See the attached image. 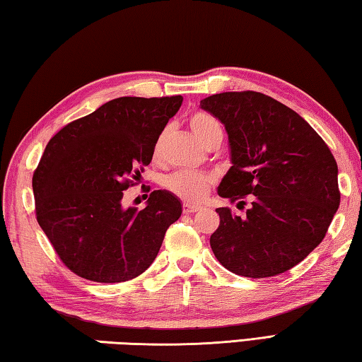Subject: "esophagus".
I'll use <instances>...</instances> for the list:
<instances>
[{
    "mask_svg": "<svg viewBox=\"0 0 362 362\" xmlns=\"http://www.w3.org/2000/svg\"><path fill=\"white\" fill-rule=\"evenodd\" d=\"M199 205H191V204H185V206H182V211H185V214H192V213H197L200 211Z\"/></svg>",
    "mask_w": 362,
    "mask_h": 362,
    "instance_id": "34e87169",
    "label": "esophagus"
}]
</instances>
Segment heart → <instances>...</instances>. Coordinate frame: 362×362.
<instances>
[{"label": "heart", "mask_w": 362, "mask_h": 362, "mask_svg": "<svg viewBox=\"0 0 362 362\" xmlns=\"http://www.w3.org/2000/svg\"><path fill=\"white\" fill-rule=\"evenodd\" d=\"M189 125L194 135L197 136L206 148L216 141H223V127L208 112H195L189 119ZM165 138V132L157 139L154 156L157 157L162 149V141ZM165 187L173 192L177 197L186 202H200L210 191L211 177L197 171H176V173L165 177Z\"/></svg>", "instance_id": "1"}]
</instances>
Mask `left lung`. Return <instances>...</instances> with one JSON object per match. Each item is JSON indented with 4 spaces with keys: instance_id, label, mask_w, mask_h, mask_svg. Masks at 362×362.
Wrapping results in <instances>:
<instances>
[{
    "instance_id": "left-lung-1",
    "label": "left lung",
    "mask_w": 362,
    "mask_h": 362,
    "mask_svg": "<svg viewBox=\"0 0 362 362\" xmlns=\"http://www.w3.org/2000/svg\"><path fill=\"white\" fill-rule=\"evenodd\" d=\"M224 124L232 167L221 197L245 205L246 216L216 208L210 237L218 261L232 274L265 278L302 262L322 238L340 205L339 168L305 119L259 92H224L200 101Z\"/></svg>"
}]
</instances>
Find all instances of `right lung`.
I'll return each instance as SVG.
<instances>
[{
  "label": "right lung",
  "instance_id": "1",
  "mask_svg": "<svg viewBox=\"0 0 362 362\" xmlns=\"http://www.w3.org/2000/svg\"><path fill=\"white\" fill-rule=\"evenodd\" d=\"M181 103V95L114 98L47 143L33 175L36 219L76 275L120 283L154 262L165 232L181 216V200L154 191L138 211L122 199Z\"/></svg>",
  "mask_w": 362,
  "mask_h": 362
}]
</instances>
